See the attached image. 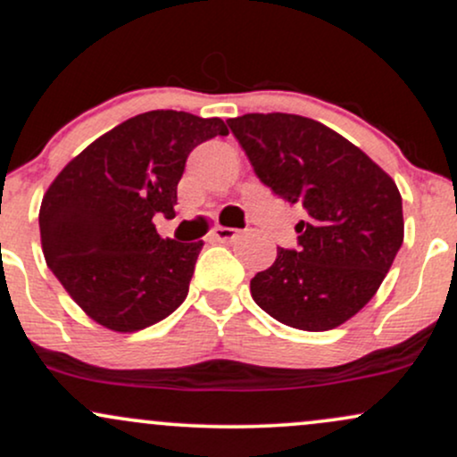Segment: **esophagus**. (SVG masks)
Wrapping results in <instances>:
<instances>
[{
	"label": "esophagus",
	"instance_id": "esophagus-1",
	"mask_svg": "<svg viewBox=\"0 0 457 457\" xmlns=\"http://www.w3.org/2000/svg\"><path fill=\"white\" fill-rule=\"evenodd\" d=\"M237 235H239L237 228H228V227H218L212 230L213 242H222V244L233 242V239H237Z\"/></svg>",
	"mask_w": 457,
	"mask_h": 457
}]
</instances>
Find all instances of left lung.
I'll return each mask as SVG.
<instances>
[{
  "label": "left lung",
  "mask_w": 457,
  "mask_h": 457,
  "mask_svg": "<svg viewBox=\"0 0 457 457\" xmlns=\"http://www.w3.org/2000/svg\"><path fill=\"white\" fill-rule=\"evenodd\" d=\"M256 177L276 196L302 204L297 250L278 248L250 280L268 315L297 330L345 324L380 289L403 242L402 194L350 140L297 114L228 118Z\"/></svg>",
  "instance_id": "obj_1"
}]
</instances>
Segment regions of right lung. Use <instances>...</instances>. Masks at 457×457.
I'll return each mask as SVG.
<instances>
[{
  "instance_id": "1",
  "label": "right lung",
  "mask_w": 457,
  "mask_h": 457,
  "mask_svg": "<svg viewBox=\"0 0 457 457\" xmlns=\"http://www.w3.org/2000/svg\"><path fill=\"white\" fill-rule=\"evenodd\" d=\"M227 133L222 118L145 112L96 137L54 179L38 213L45 261L96 324L136 332L186 300L203 242L162 239L153 215L174 218L187 155Z\"/></svg>"
}]
</instances>
